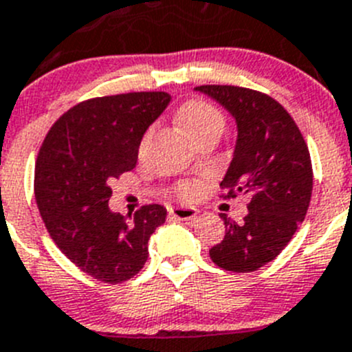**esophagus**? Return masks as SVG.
<instances>
[{"instance_id": "1", "label": "esophagus", "mask_w": 352, "mask_h": 352, "mask_svg": "<svg viewBox=\"0 0 352 352\" xmlns=\"http://www.w3.org/2000/svg\"><path fill=\"white\" fill-rule=\"evenodd\" d=\"M168 213L179 221H191L198 215V210L191 208V206H177V208H170Z\"/></svg>"}]
</instances>
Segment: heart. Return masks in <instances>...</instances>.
Wrapping results in <instances>:
<instances>
[{
	"instance_id": "1",
	"label": "heart",
	"mask_w": 352,
	"mask_h": 352,
	"mask_svg": "<svg viewBox=\"0 0 352 352\" xmlns=\"http://www.w3.org/2000/svg\"><path fill=\"white\" fill-rule=\"evenodd\" d=\"M177 120H179L184 131L195 142L210 135V133H222L226 124L224 114L217 109L212 102L205 100V98H187L186 102H182L179 109H177ZM146 142L147 135L140 142V149H144ZM198 192L199 184L195 182V180H184V182L175 184V187H173V195L179 199H184V201L195 199Z\"/></svg>"
}]
</instances>
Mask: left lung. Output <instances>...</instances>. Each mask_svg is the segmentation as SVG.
<instances>
[{
    "mask_svg": "<svg viewBox=\"0 0 352 352\" xmlns=\"http://www.w3.org/2000/svg\"><path fill=\"white\" fill-rule=\"evenodd\" d=\"M196 90L215 98L238 123L221 198L250 196L241 224L221 213L226 236L210 248V258L226 271H257L281 254L305 219L313 192L309 149L290 113L269 95L232 85Z\"/></svg>",
    "mask_w": 352,
    "mask_h": 352,
    "instance_id": "obj_1",
    "label": "left lung"
}]
</instances>
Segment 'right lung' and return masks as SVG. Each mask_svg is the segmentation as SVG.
<instances>
[{
	"mask_svg": "<svg viewBox=\"0 0 352 352\" xmlns=\"http://www.w3.org/2000/svg\"><path fill=\"white\" fill-rule=\"evenodd\" d=\"M165 91H130L80 102L48 130L34 168V196L58 250L102 283L139 274L151 234L166 219L161 205L133 217L113 213L111 182L135 168L147 126L168 106Z\"/></svg>",
	"mask_w": 352,
	"mask_h": 352,
	"instance_id": "obj_1",
	"label": "right lung"
}]
</instances>
